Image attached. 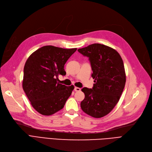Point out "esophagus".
<instances>
[{
	"mask_svg": "<svg viewBox=\"0 0 152 152\" xmlns=\"http://www.w3.org/2000/svg\"><path fill=\"white\" fill-rule=\"evenodd\" d=\"M81 90L80 88H78V87H75V91H80Z\"/></svg>",
	"mask_w": 152,
	"mask_h": 152,
	"instance_id": "1",
	"label": "esophagus"
}]
</instances>
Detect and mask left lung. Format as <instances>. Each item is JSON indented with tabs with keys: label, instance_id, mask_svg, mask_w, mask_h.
I'll use <instances>...</instances> for the list:
<instances>
[{
	"label": "left lung",
	"instance_id": "obj_1",
	"mask_svg": "<svg viewBox=\"0 0 152 152\" xmlns=\"http://www.w3.org/2000/svg\"><path fill=\"white\" fill-rule=\"evenodd\" d=\"M88 57L95 80L92 88L84 87L85 99L81 108L95 118L108 114L119 102L126 83L124 63L119 53L113 48L94 43L77 50Z\"/></svg>",
	"mask_w": 152,
	"mask_h": 152
}]
</instances>
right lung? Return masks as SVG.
Here are the masks:
<instances>
[{"mask_svg": "<svg viewBox=\"0 0 152 152\" xmlns=\"http://www.w3.org/2000/svg\"><path fill=\"white\" fill-rule=\"evenodd\" d=\"M77 48L52 45L38 48L28 57L24 67L23 88L33 107L44 115L61 110L74 90L58 82L65 76L64 65Z\"/></svg>", "mask_w": 152, "mask_h": 152, "instance_id": "right-lung-1", "label": "right lung"}]
</instances>
